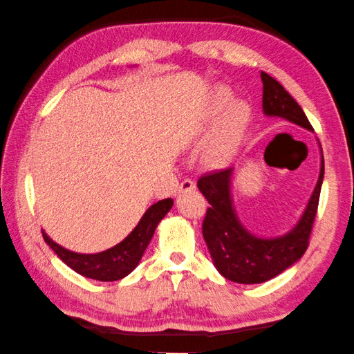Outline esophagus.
Returning <instances> with one entry per match:
<instances>
[{"instance_id":"obj_1","label":"esophagus","mask_w":354,"mask_h":354,"mask_svg":"<svg viewBox=\"0 0 354 354\" xmlns=\"http://www.w3.org/2000/svg\"><path fill=\"white\" fill-rule=\"evenodd\" d=\"M196 189V183L193 180H189V178H185V180L180 183V187H178V193H187V191H193Z\"/></svg>"}]
</instances>
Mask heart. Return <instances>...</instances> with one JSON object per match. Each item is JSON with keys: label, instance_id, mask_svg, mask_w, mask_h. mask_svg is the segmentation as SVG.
I'll return each mask as SVG.
<instances>
[{"label": "heart", "instance_id": "1", "mask_svg": "<svg viewBox=\"0 0 354 354\" xmlns=\"http://www.w3.org/2000/svg\"><path fill=\"white\" fill-rule=\"evenodd\" d=\"M230 100V91L219 88L212 94L199 115L196 131L199 135H208L216 127L207 150L208 160L213 163H224L235 152L240 139L245 133L251 109L245 100Z\"/></svg>", "mask_w": 354, "mask_h": 354}]
</instances>
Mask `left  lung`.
Listing matches in <instances>:
<instances>
[{"instance_id": "left-lung-1", "label": "left lung", "mask_w": 354, "mask_h": 354, "mask_svg": "<svg viewBox=\"0 0 354 354\" xmlns=\"http://www.w3.org/2000/svg\"><path fill=\"white\" fill-rule=\"evenodd\" d=\"M260 78L263 83L262 109L265 115L282 118L314 131L303 109L281 83L265 72L260 73ZM320 153V174L303 215L287 234L271 239L251 234L236 216L230 194L234 167L207 174L199 178L198 188L210 204L202 223V235L219 274L236 283H260L273 279L303 257L309 246L324 176L322 150Z\"/></svg>"}]
</instances>
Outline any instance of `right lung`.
I'll return each mask as SVG.
<instances>
[{
	"instance_id": "right-lung-1",
	"label": "right lung",
	"mask_w": 354,
	"mask_h": 354,
	"mask_svg": "<svg viewBox=\"0 0 354 354\" xmlns=\"http://www.w3.org/2000/svg\"><path fill=\"white\" fill-rule=\"evenodd\" d=\"M174 201L169 198L150 205L142 218L139 219L136 227L122 241L106 249V251L97 254L73 252L71 249L57 245L44 230L42 235L46 245L53 249L56 256L67 266H71L73 271H77L78 274L102 282L119 281L127 274H130L138 263L141 262L144 251H146L155 234L156 225L167 215Z\"/></svg>"
}]
</instances>
